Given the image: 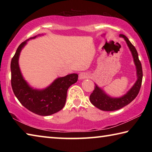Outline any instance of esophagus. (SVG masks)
<instances>
[{"mask_svg":"<svg viewBox=\"0 0 152 152\" xmlns=\"http://www.w3.org/2000/svg\"><path fill=\"white\" fill-rule=\"evenodd\" d=\"M88 74L87 72H81L78 75V79L79 80H83V79H85L88 78Z\"/></svg>","mask_w":152,"mask_h":152,"instance_id":"esophagus-1","label":"esophagus"}]
</instances>
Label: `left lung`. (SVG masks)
<instances>
[{"label":"left lung","mask_w":152,"mask_h":152,"mask_svg":"<svg viewBox=\"0 0 152 152\" xmlns=\"http://www.w3.org/2000/svg\"><path fill=\"white\" fill-rule=\"evenodd\" d=\"M119 36L125 39L129 49L132 52L133 61L136 67L137 79L133 86L129 89V91L123 96L119 98H113L109 96L105 93L103 90L95 84L94 90L90 96V101L94 107L104 111H113V110H119L129 104L137 96L141 86V82H142V67L139 60L137 51L125 35L120 34Z\"/></svg>","instance_id":"obj_1"}]
</instances>
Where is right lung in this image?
Listing matches in <instances>:
<instances>
[{
  "label": "right lung",
  "mask_w": 152,
  "mask_h": 152,
  "mask_svg": "<svg viewBox=\"0 0 152 152\" xmlns=\"http://www.w3.org/2000/svg\"><path fill=\"white\" fill-rule=\"evenodd\" d=\"M38 35L20 43L11 60V86L15 96L30 111L41 116H48L60 111L66 103L67 91L72 84L78 80V74H71L56 78L50 86L43 89L30 86L24 79L19 65V58L22 49L29 39H35Z\"/></svg>",
  "instance_id": "right-lung-1"
}]
</instances>
